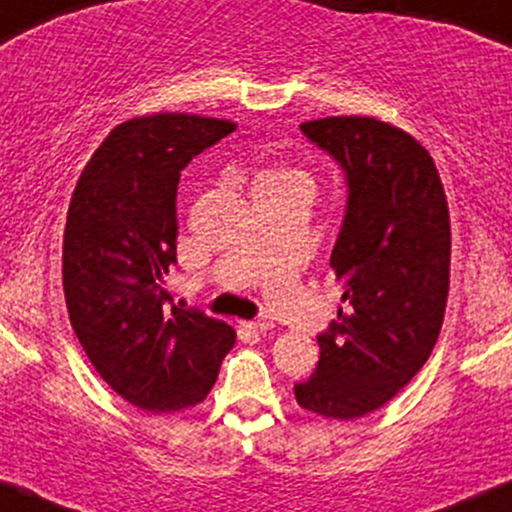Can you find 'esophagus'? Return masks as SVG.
<instances>
[{"label": "esophagus", "instance_id": "obj_1", "mask_svg": "<svg viewBox=\"0 0 512 512\" xmlns=\"http://www.w3.org/2000/svg\"><path fill=\"white\" fill-rule=\"evenodd\" d=\"M241 324L246 326L249 331H256V333H268L273 329V321L268 319H256V321H241Z\"/></svg>", "mask_w": 512, "mask_h": 512}]
</instances>
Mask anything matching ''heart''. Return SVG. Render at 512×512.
I'll list each match as a JSON object with an SVG mask.
<instances>
[{"label": "heart", "instance_id": "obj_1", "mask_svg": "<svg viewBox=\"0 0 512 512\" xmlns=\"http://www.w3.org/2000/svg\"><path fill=\"white\" fill-rule=\"evenodd\" d=\"M292 188H307L309 191V176L304 174L300 166L278 162L258 171L251 191L256 195L268 191H292Z\"/></svg>", "mask_w": 512, "mask_h": 512}]
</instances>
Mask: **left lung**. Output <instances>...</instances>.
Wrapping results in <instances>:
<instances>
[{"label": "left lung", "mask_w": 512, "mask_h": 512, "mask_svg": "<svg viewBox=\"0 0 512 512\" xmlns=\"http://www.w3.org/2000/svg\"><path fill=\"white\" fill-rule=\"evenodd\" d=\"M348 176V210L331 254L343 287L319 363L295 384L304 411L350 421L392 401L426 365L450 292V210L428 149L372 116L300 125Z\"/></svg>", "instance_id": "obj_1"}]
</instances>
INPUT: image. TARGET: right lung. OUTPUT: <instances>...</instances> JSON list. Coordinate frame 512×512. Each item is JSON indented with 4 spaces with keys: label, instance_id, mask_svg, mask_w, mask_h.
Here are the masks:
<instances>
[{
    "label": "right lung",
    "instance_id": "1",
    "mask_svg": "<svg viewBox=\"0 0 512 512\" xmlns=\"http://www.w3.org/2000/svg\"><path fill=\"white\" fill-rule=\"evenodd\" d=\"M234 130L198 113L130 118L108 132L72 193L62 244L72 329L101 380L142 411L200 404L237 341L225 321L164 304L181 171Z\"/></svg>",
    "mask_w": 512,
    "mask_h": 512
}]
</instances>
